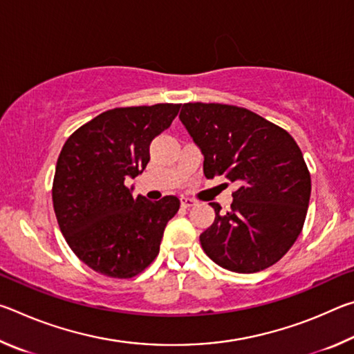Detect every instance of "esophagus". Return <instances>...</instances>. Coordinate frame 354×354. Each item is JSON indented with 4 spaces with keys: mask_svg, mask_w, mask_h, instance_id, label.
Returning a JSON list of instances; mask_svg holds the SVG:
<instances>
[{
    "mask_svg": "<svg viewBox=\"0 0 354 354\" xmlns=\"http://www.w3.org/2000/svg\"><path fill=\"white\" fill-rule=\"evenodd\" d=\"M195 200H192V198H187V196H181V206L184 207V209H189V207H192L195 205Z\"/></svg>",
    "mask_w": 354,
    "mask_h": 354,
    "instance_id": "1",
    "label": "esophagus"
}]
</instances>
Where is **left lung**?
Instances as JSON below:
<instances>
[{
    "instance_id": "1",
    "label": "left lung",
    "mask_w": 354,
    "mask_h": 354,
    "mask_svg": "<svg viewBox=\"0 0 354 354\" xmlns=\"http://www.w3.org/2000/svg\"><path fill=\"white\" fill-rule=\"evenodd\" d=\"M179 120L205 156V176L239 185L231 211L209 203L215 218L200 236L205 253L236 273L273 266L295 243L309 206L310 175L297 142L237 106L187 103Z\"/></svg>"
}]
</instances>
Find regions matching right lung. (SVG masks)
<instances>
[{"instance_id":"obj_1","label":"right lung","mask_w":354,"mask_h":354,"mask_svg":"<svg viewBox=\"0 0 354 354\" xmlns=\"http://www.w3.org/2000/svg\"><path fill=\"white\" fill-rule=\"evenodd\" d=\"M181 104L117 107L71 134L59 154L53 206L68 247L111 278H133L159 253L179 200L133 196L129 178L145 170L149 143L170 127Z\"/></svg>"}]
</instances>
